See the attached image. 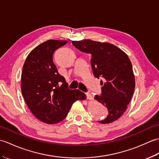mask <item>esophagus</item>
I'll list each match as a JSON object with an SVG mask.
<instances>
[{"label":"esophagus","instance_id":"obj_1","mask_svg":"<svg viewBox=\"0 0 159 159\" xmlns=\"http://www.w3.org/2000/svg\"><path fill=\"white\" fill-rule=\"evenodd\" d=\"M85 95H86V97H87V99H89V100H92L93 99V96L90 93H89V92L85 93Z\"/></svg>","mask_w":159,"mask_h":159}]
</instances>
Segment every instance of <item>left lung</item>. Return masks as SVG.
Wrapping results in <instances>:
<instances>
[{
    "label": "left lung",
    "mask_w": 159,
    "mask_h": 159,
    "mask_svg": "<svg viewBox=\"0 0 159 159\" xmlns=\"http://www.w3.org/2000/svg\"><path fill=\"white\" fill-rule=\"evenodd\" d=\"M72 43L81 52L92 55L93 75L102 79L101 95H96L95 99L107 108L108 116L98 122L109 124L119 119L126 111L135 87L130 59L121 49L110 43L90 39Z\"/></svg>",
    "instance_id": "left-lung-1"
}]
</instances>
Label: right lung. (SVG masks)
<instances>
[{
	"instance_id": "add662e5",
	"label": "right lung",
	"mask_w": 159,
	"mask_h": 159,
	"mask_svg": "<svg viewBox=\"0 0 159 159\" xmlns=\"http://www.w3.org/2000/svg\"><path fill=\"white\" fill-rule=\"evenodd\" d=\"M67 41L50 39L29 53L23 66L21 89L24 99L34 116L43 122L52 124L66 117L72 104L85 100L79 89H70L53 62V55Z\"/></svg>"
}]
</instances>
